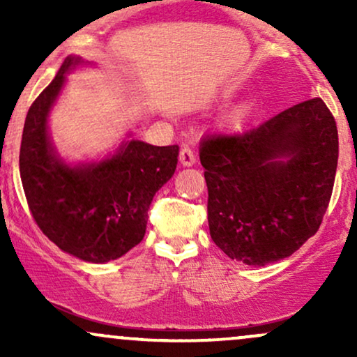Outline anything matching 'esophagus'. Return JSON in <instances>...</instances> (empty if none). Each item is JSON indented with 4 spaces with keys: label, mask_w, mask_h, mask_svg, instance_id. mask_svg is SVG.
Here are the masks:
<instances>
[{
    "label": "esophagus",
    "mask_w": 357,
    "mask_h": 357,
    "mask_svg": "<svg viewBox=\"0 0 357 357\" xmlns=\"http://www.w3.org/2000/svg\"><path fill=\"white\" fill-rule=\"evenodd\" d=\"M179 162H181L183 166H192L196 162L195 151H192L190 146L181 147V151H179Z\"/></svg>",
    "instance_id": "34e87169"
}]
</instances>
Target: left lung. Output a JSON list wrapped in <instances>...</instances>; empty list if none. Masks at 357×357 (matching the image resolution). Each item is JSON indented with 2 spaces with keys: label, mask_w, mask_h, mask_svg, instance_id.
I'll return each instance as SVG.
<instances>
[{
  "label": "left lung",
  "mask_w": 357,
  "mask_h": 357,
  "mask_svg": "<svg viewBox=\"0 0 357 357\" xmlns=\"http://www.w3.org/2000/svg\"><path fill=\"white\" fill-rule=\"evenodd\" d=\"M337 158V126L319 97L243 132L208 134L199 161L213 241L255 267L292 255L321 227Z\"/></svg>",
  "instance_id": "1"
}]
</instances>
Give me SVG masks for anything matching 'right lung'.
Masks as SVG:
<instances>
[{
  "mask_svg": "<svg viewBox=\"0 0 357 357\" xmlns=\"http://www.w3.org/2000/svg\"><path fill=\"white\" fill-rule=\"evenodd\" d=\"M82 60L67 56L24 121L20 176L36 225L63 252L90 264L116 260L144 238L154 195L174 174L178 146L122 142L100 162L68 166L48 136V114L65 73Z\"/></svg>",
  "mask_w": 357,
  "mask_h": 357,
  "instance_id": "right-lung-1",
  "label": "right lung"
}]
</instances>
